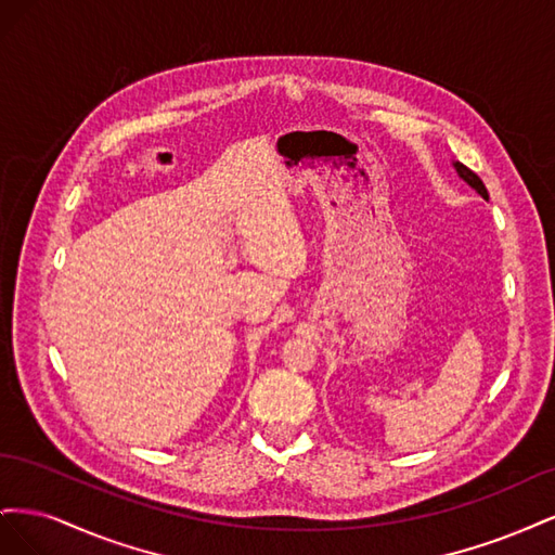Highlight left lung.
I'll return each instance as SVG.
<instances>
[{"label":"left lung","instance_id":"1","mask_svg":"<svg viewBox=\"0 0 555 555\" xmlns=\"http://www.w3.org/2000/svg\"><path fill=\"white\" fill-rule=\"evenodd\" d=\"M453 164V169H456V173H459V178L463 180V182H467L469 188H473L481 198H489V192H486V188H483V182H481V178L477 176V173H473L467 169L465 164H461V162H451Z\"/></svg>","mask_w":555,"mask_h":555}]
</instances>
